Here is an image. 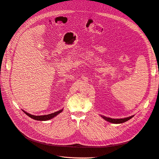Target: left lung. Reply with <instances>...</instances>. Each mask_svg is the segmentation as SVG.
Returning a JSON list of instances; mask_svg holds the SVG:
<instances>
[{"mask_svg":"<svg viewBox=\"0 0 159 159\" xmlns=\"http://www.w3.org/2000/svg\"><path fill=\"white\" fill-rule=\"evenodd\" d=\"M100 116L102 117L103 119H105V121H107L109 123H115V124H119V123H123L124 122L127 121L128 120H129L130 119H131L133 117H134V115H132V116H130V117H128L122 118V119H112V118L103 116V115H100Z\"/></svg>","mask_w":159,"mask_h":159,"instance_id":"1","label":"left lung"}]
</instances>
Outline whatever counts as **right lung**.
Instances as JSON below:
<instances>
[{
    "mask_svg": "<svg viewBox=\"0 0 159 159\" xmlns=\"http://www.w3.org/2000/svg\"><path fill=\"white\" fill-rule=\"evenodd\" d=\"M22 111L25 112V113H26L28 115V116H29L30 118H32L33 119L37 120V121H48V120H50L52 118H54V117L56 116V115H57L59 113L62 112L63 109H61V110L57 111H56V112L52 113H50L48 115H31L30 113L26 112L25 111H24V110H22Z\"/></svg>",
    "mask_w": 159,
    "mask_h": 159,
    "instance_id": "obj_1",
    "label": "right lung"
}]
</instances>
